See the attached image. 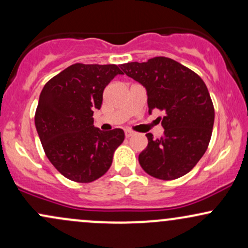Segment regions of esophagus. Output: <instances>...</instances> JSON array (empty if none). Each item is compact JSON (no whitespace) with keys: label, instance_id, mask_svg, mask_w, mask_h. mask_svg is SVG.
<instances>
[{"label":"esophagus","instance_id":"1","mask_svg":"<svg viewBox=\"0 0 248 248\" xmlns=\"http://www.w3.org/2000/svg\"><path fill=\"white\" fill-rule=\"evenodd\" d=\"M124 134H126V138H130V136L134 135V132L130 129H126L124 130Z\"/></svg>","mask_w":248,"mask_h":248}]
</instances>
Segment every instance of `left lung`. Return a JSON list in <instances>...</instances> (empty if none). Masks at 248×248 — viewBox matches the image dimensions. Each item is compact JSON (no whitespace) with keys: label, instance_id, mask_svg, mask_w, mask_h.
Listing matches in <instances>:
<instances>
[{"label":"left lung","instance_id":"left-lung-1","mask_svg":"<svg viewBox=\"0 0 248 248\" xmlns=\"http://www.w3.org/2000/svg\"><path fill=\"white\" fill-rule=\"evenodd\" d=\"M121 69L147 90L149 113L164 112V135L146 134L148 146L139 155L142 169L153 177L171 181L192 169L206 152L215 108L205 82L184 65L167 57L127 62Z\"/></svg>","mask_w":248,"mask_h":248}]
</instances>
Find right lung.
Returning <instances> with one entry per match:
<instances>
[{
    "mask_svg": "<svg viewBox=\"0 0 248 248\" xmlns=\"http://www.w3.org/2000/svg\"><path fill=\"white\" fill-rule=\"evenodd\" d=\"M124 72L114 64H77L43 87L35 124L45 155L66 178L90 183L112 166L113 154L124 140L120 128L104 132L93 124L105 87Z\"/></svg>",
    "mask_w": 248,
    "mask_h": 248,
    "instance_id": "add662e5",
    "label": "right lung"
}]
</instances>
